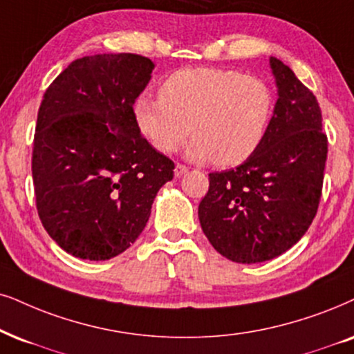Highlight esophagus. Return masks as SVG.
I'll use <instances>...</instances> for the list:
<instances>
[{
  "label": "esophagus",
  "mask_w": 354,
  "mask_h": 354,
  "mask_svg": "<svg viewBox=\"0 0 354 354\" xmlns=\"http://www.w3.org/2000/svg\"><path fill=\"white\" fill-rule=\"evenodd\" d=\"M186 171H187V168L185 167V165H180V163H178L176 167H174V176H176V178H181L183 174H185Z\"/></svg>",
  "instance_id": "esophagus-1"
}]
</instances>
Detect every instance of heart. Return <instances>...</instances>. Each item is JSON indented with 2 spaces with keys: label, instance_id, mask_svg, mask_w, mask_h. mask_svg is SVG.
<instances>
[{
  "label": "heart",
  "instance_id": "obj_1",
  "mask_svg": "<svg viewBox=\"0 0 354 354\" xmlns=\"http://www.w3.org/2000/svg\"><path fill=\"white\" fill-rule=\"evenodd\" d=\"M274 114V93L261 78L239 70L185 68L160 86V97L142 96L136 119L155 149L171 153L194 138L186 155L232 167L248 160L265 140Z\"/></svg>",
  "mask_w": 354,
  "mask_h": 354
}]
</instances>
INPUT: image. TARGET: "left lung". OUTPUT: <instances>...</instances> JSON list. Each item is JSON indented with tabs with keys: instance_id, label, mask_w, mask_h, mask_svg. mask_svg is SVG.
<instances>
[{
	"instance_id": "1",
	"label": "left lung",
	"mask_w": 354,
	"mask_h": 354,
	"mask_svg": "<svg viewBox=\"0 0 354 354\" xmlns=\"http://www.w3.org/2000/svg\"><path fill=\"white\" fill-rule=\"evenodd\" d=\"M277 101L265 140L234 169L209 173L199 222L222 257L252 265L297 243L319 209L328 140L314 93L271 57Z\"/></svg>"
}]
</instances>
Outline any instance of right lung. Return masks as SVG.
<instances>
[{
    "mask_svg": "<svg viewBox=\"0 0 354 354\" xmlns=\"http://www.w3.org/2000/svg\"><path fill=\"white\" fill-rule=\"evenodd\" d=\"M153 66L136 53L78 58L40 102L35 205L47 234L73 257L102 261L125 252L173 180L174 163L142 137L133 113Z\"/></svg>",
    "mask_w": 354,
    "mask_h": 354,
    "instance_id": "1",
    "label": "right lung"
}]
</instances>
